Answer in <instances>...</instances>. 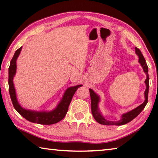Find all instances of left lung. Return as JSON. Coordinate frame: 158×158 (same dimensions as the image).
<instances>
[{"mask_svg": "<svg viewBox=\"0 0 158 158\" xmlns=\"http://www.w3.org/2000/svg\"><path fill=\"white\" fill-rule=\"evenodd\" d=\"M135 53L139 56V63L142 67L143 69V72L146 73V79L145 80V84L146 85L145 92H144V98H145V100L143 102L138 106L137 107L132 109L130 111H127L126 113L123 114L118 121H108L106 120L102 114L101 111L99 109V102L100 101V98L97 93L94 92V90L89 89L90 90V99H91V111L93 117L96 121L99 123L100 124H102L105 125H122L127 123L130 122L131 121L137 117L139 114L143 109L145 107L147 102H148V89H149V77H148V68L147 65L146 60L144 57L143 56L142 53H141V51L138 49V48L135 47Z\"/></svg>", "mask_w": 158, "mask_h": 158, "instance_id": "left-lung-1", "label": "left lung"}]
</instances>
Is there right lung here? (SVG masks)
<instances>
[{
    "instance_id": "obj_1",
    "label": "right lung",
    "mask_w": 158,
    "mask_h": 158,
    "mask_svg": "<svg viewBox=\"0 0 158 158\" xmlns=\"http://www.w3.org/2000/svg\"><path fill=\"white\" fill-rule=\"evenodd\" d=\"M21 49H22V47L15 52L14 56L10 62L8 70L9 93L13 106L21 116L31 123L42 125L56 123L65 116L74 94L80 86H82V85H74V86H71L67 89L65 92L64 93L62 99L58 102L57 106L52 111H33L22 107L18 102L14 83H13V79L17 72V60L20 54Z\"/></svg>"
}]
</instances>
